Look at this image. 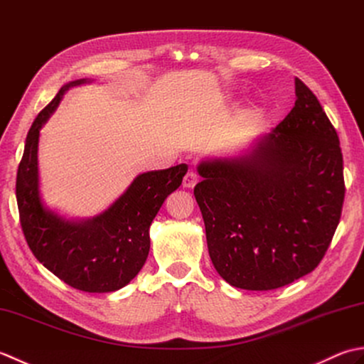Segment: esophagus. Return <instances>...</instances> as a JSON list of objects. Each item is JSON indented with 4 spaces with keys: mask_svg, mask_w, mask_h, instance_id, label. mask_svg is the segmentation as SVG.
I'll return each instance as SVG.
<instances>
[{
    "mask_svg": "<svg viewBox=\"0 0 364 364\" xmlns=\"http://www.w3.org/2000/svg\"><path fill=\"white\" fill-rule=\"evenodd\" d=\"M198 183V176L196 172H188L183 178V188L186 189H192Z\"/></svg>",
    "mask_w": 364,
    "mask_h": 364,
    "instance_id": "34e87169",
    "label": "esophagus"
}]
</instances>
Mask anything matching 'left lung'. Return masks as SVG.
Here are the masks:
<instances>
[{"label": "left lung", "instance_id": "1", "mask_svg": "<svg viewBox=\"0 0 364 364\" xmlns=\"http://www.w3.org/2000/svg\"><path fill=\"white\" fill-rule=\"evenodd\" d=\"M194 196L208 252L235 288H282L318 267L344 202L343 153L319 100L296 78V105L235 158H206Z\"/></svg>", "mask_w": 364, "mask_h": 364}]
</instances>
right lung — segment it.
Segmentation results:
<instances>
[{"mask_svg":"<svg viewBox=\"0 0 364 364\" xmlns=\"http://www.w3.org/2000/svg\"><path fill=\"white\" fill-rule=\"evenodd\" d=\"M82 78L60 87L37 115L26 136L17 172V203L26 242L34 257L72 288L112 292L127 286L145 264L150 225L164 200L180 188L186 164L137 175L115 202L92 219H67L46 206L38 180V137L65 92Z\"/></svg>","mask_w":364,"mask_h":364,"instance_id":"obj_1","label":"right lung"}]
</instances>
